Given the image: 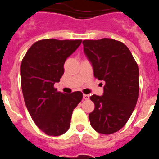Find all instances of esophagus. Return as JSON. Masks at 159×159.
Returning <instances> with one entry per match:
<instances>
[{
  "instance_id": "obj_1",
  "label": "esophagus",
  "mask_w": 159,
  "mask_h": 159,
  "mask_svg": "<svg viewBox=\"0 0 159 159\" xmlns=\"http://www.w3.org/2000/svg\"><path fill=\"white\" fill-rule=\"evenodd\" d=\"M83 99H89V95H83Z\"/></svg>"
}]
</instances>
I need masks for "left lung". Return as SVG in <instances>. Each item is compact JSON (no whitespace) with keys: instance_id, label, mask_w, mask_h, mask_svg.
Wrapping results in <instances>:
<instances>
[{"instance_id":"1","label":"left lung","mask_w":159,"mask_h":159,"mask_svg":"<svg viewBox=\"0 0 159 159\" xmlns=\"http://www.w3.org/2000/svg\"><path fill=\"white\" fill-rule=\"evenodd\" d=\"M83 44L94 75L105 82L102 95L90 97L95 103L88 116L90 123L100 134H113L123 127L135 107L139 92V67L122 42L103 38L84 40Z\"/></svg>"}]
</instances>
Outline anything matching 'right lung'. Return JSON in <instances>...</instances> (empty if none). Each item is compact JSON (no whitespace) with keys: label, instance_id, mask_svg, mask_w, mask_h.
<instances>
[{"label":"right lung","instance_id":"add662e5","mask_svg":"<svg viewBox=\"0 0 159 159\" xmlns=\"http://www.w3.org/2000/svg\"><path fill=\"white\" fill-rule=\"evenodd\" d=\"M81 42L39 40L22 60L20 76L25 105L36 126L48 135H61L69 129L73 110L83 98L81 92L63 94L54 88L64 74L66 60Z\"/></svg>","mask_w":159,"mask_h":159}]
</instances>
